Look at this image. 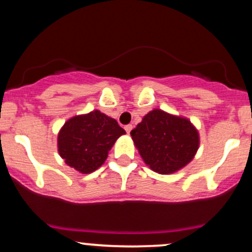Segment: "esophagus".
<instances>
[{
  "label": "esophagus",
  "instance_id": "1",
  "mask_svg": "<svg viewBox=\"0 0 252 252\" xmlns=\"http://www.w3.org/2000/svg\"><path fill=\"white\" fill-rule=\"evenodd\" d=\"M132 128H134V126H132V124H128V126H124V129H126V131L128 132V134H130V131H131Z\"/></svg>",
  "mask_w": 252,
  "mask_h": 252
}]
</instances>
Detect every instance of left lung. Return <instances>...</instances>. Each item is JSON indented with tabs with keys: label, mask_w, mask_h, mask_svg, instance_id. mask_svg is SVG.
<instances>
[{
	"label": "left lung",
	"mask_w": 252,
	"mask_h": 252,
	"mask_svg": "<svg viewBox=\"0 0 252 252\" xmlns=\"http://www.w3.org/2000/svg\"><path fill=\"white\" fill-rule=\"evenodd\" d=\"M141 158L158 174L184 168L199 148V134L190 121L160 109L148 112L130 132Z\"/></svg>",
	"instance_id": "8db88e82"
}]
</instances>
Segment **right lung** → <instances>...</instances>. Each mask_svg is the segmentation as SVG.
<instances>
[{
    "mask_svg": "<svg viewBox=\"0 0 252 252\" xmlns=\"http://www.w3.org/2000/svg\"><path fill=\"white\" fill-rule=\"evenodd\" d=\"M126 130L98 110L70 118L58 135V152L65 163L83 174L105 162L109 150Z\"/></svg>",
    "mask_w": 252,
    "mask_h": 252,
    "instance_id": "add662e5",
    "label": "right lung"
}]
</instances>
